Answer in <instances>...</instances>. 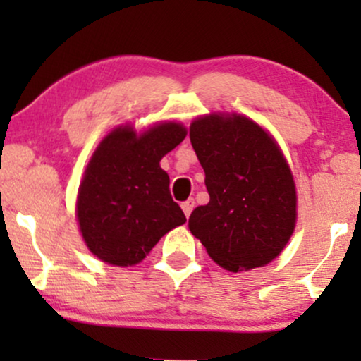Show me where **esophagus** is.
I'll list each match as a JSON object with an SVG mask.
<instances>
[{
    "instance_id": "34e87169",
    "label": "esophagus",
    "mask_w": 361,
    "mask_h": 361,
    "mask_svg": "<svg viewBox=\"0 0 361 361\" xmlns=\"http://www.w3.org/2000/svg\"><path fill=\"white\" fill-rule=\"evenodd\" d=\"M181 209H183V212H185L186 217H190V214H192V210L195 209V200H193V198H188V200L183 202V204H181Z\"/></svg>"
}]
</instances>
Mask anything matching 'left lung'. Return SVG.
Returning <instances> with one entry per match:
<instances>
[{
  "label": "left lung",
  "instance_id": "1",
  "mask_svg": "<svg viewBox=\"0 0 361 361\" xmlns=\"http://www.w3.org/2000/svg\"><path fill=\"white\" fill-rule=\"evenodd\" d=\"M190 140L205 171L207 205L190 215V231L229 271L263 267L280 255L295 227L297 197L287 161L252 120L197 118Z\"/></svg>",
  "mask_w": 361,
  "mask_h": 361
}]
</instances>
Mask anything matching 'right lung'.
I'll return each mask as SVG.
<instances>
[{
	"mask_svg": "<svg viewBox=\"0 0 361 361\" xmlns=\"http://www.w3.org/2000/svg\"><path fill=\"white\" fill-rule=\"evenodd\" d=\"M180 123L168 122L135 135L132 127L110 132L94 151L78 195V221L86 246L102 261L130 267L156 243L186 222L169 193L161 157L185 139Z\"/></svg>",
	"mask_w": 361,
	"mask_h": 361,
	"instance_id": "add662e5",
	"label": "right lung"
}]
</instances>
